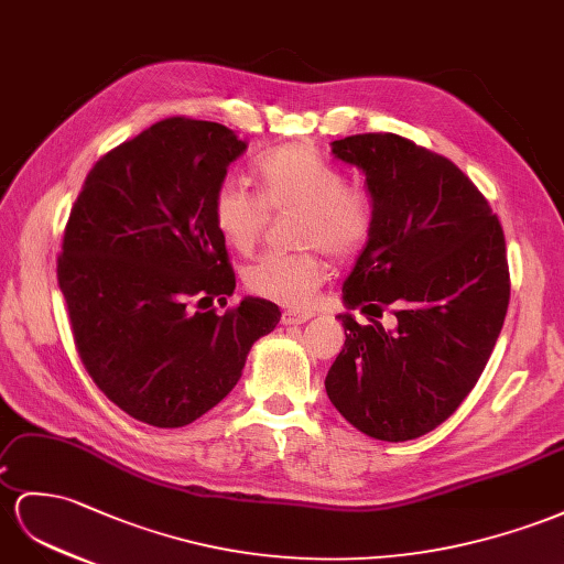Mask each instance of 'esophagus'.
<instances>
[{
    "instance_id": "34e87169",
    "label": "esophagus",
    "mask_w": 564,
    "mask_h": 564,
    "mask_svg": "<svg viewBox=\"0 0 564 564\" xmlns=\"http://www.w3.org/2000/svg\"><path fill=\"white\" fill-rule=\"evenodd\" d=\"M307 319H312V312H300V310H285L281 314L283 324H305Z\"/></svg>"
}]
</instances>
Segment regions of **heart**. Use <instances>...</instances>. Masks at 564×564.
I'll return each instance as SVG.
<instances>
[{
	"label": "heart",
	"instance_id": "b5f03b06",
	"mask_svg": "<svg viewBox=\"0 0 564 564\" xmlns=\"http://www.w3.org/2000/svg\"><path fill=\"white\" fill-rule=\"evenodd\" d=\"M257 195L226 181L212 195V221L230 248L248 254L262 240L269 212L302 209L300 242L322 245L334 257L362 252L377 230V199L362 185H350L348 173L310 144H283L252 164ZM328 276L319 252H267L245 271L248 291L305 307Z\"/></svg>",
	"mask_w": 564,
	"mask_h": 564
}]
</instances>
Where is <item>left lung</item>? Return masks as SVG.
<instances>
[{
  "label": "left lung",
  "mask_w": 564,
  "mask_h": 564,
  "mask_svg": "<svg viewBox=\"0 0 564 564\" xmlns=\"http://www.w3.org/2000/svg\"><path fill=\"white\" fill-rule=\"evenodd\" d=\"M334 154L365 171L379 209L343 300L398 324L338 314L348 334L326 393L371 438H420L462 405L496 348L510 305L502 226L467 173L408 138L350 135Z\"/></svg>",
  "instance_id": "1"
}]
</instances>
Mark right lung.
Instances as JSON below:
<instances>
[{
    "label": "right lung",
    "instance_id": "1",
    "mask_svg": "<svg viewBox=\"0 0 564 564\" xmlns=\"http://www.w3.org/2000/svg\"><path fill=\"white\" fill-rule=\"evenodd\" d=\"M245 148L230 128L171 117L90 169L56 276L80 362L113 405L159 429L195 422L234 391L281 310L236 291L212 195ZM226 305V302H224Z\"/></svg>",
    "mask_w": 564,
    "mask_h": 564
}]
</instances>
